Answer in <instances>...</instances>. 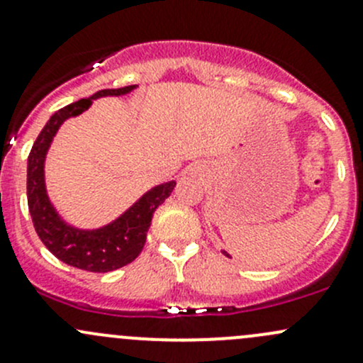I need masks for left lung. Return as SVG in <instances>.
I'll list each match as a JSON object with an SVG mask.
<instances>
[{
    "label": "left lung",
    "instance_id": "obj_1",
    "mask_svg": "<svg viewBox=\"0 0 363 363\" xmlns=\"http://www.w3.org/2000/svg\"><path fill=\"white\" fill-rule=\"evenodd\" d=\"M221 252H223V255H225V256H228V258H232V256H230V255H228V252H226L225 250H221Z\"/></svg>",
    "mask_w": 363,
    "mask_h": 363
}]
</instances>
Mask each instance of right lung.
Returning a JSON list of instances; mask_svg holds the SVG:
<instances>
[{
	"label": "right lung",
	"instance_id": "add662e5",
	"mask_svg": "<svg viewBox=\"0 0 363 363\" xmlns=\"http://www.w3.org/2000/svg\"><path fill=\"white\" fill-rule=\"evenodd\" d=\"M138 86L101 89L57 111L47 121L28 158V207L40 240L56 258L87 272H111L133 262L144 250L152 214L174 191L177 181L152 186L111 223L98 228H79L68 223L50 200L45 181V160L54 137L69 117H77L105 96H124Z\"/></svg>",
	"mask_w": 363,
	"mask_h": 363
}]
</instances>
